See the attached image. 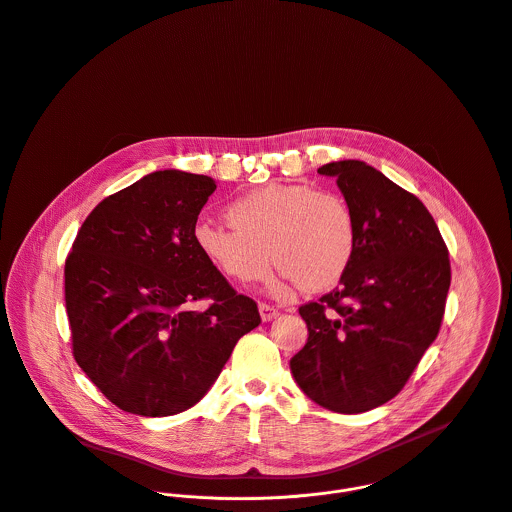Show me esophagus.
Listing matches in <instances>:
<instances>
[{"instance_id": "1", "label": "esophagus", "mask_w": 512, "mask_h": 512, "mask_svg": "<svg viewBox=\"0 0 512 512\" xmlns=\"http://www.w3.org/2000/svg\"><path fill=\"white\" fill-rule=\"evenodd\" d=\"M258 310H260V316H262L264 322H272L278 316V310L274 306H270V304H264V302L258 306Z\"/></svg>"}]
</instances>
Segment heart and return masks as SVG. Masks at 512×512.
<instances>
[{"label": "heart", "mask_w": 512, "mask_h": 512, "mask_svg": "<svg viewBox=\"0 0 512 512\" xmlns=\"http://www.w3.org/2000/svg\"><path fill=\"white\" fill-rule=\"evenodd\" d=\"M226 216L230 226L196 222L192 238L208 264L242 286L264 280L274 262L282 268L278 290L288 284L326 290L345 274L357 244L349 204L336 192L306 184L250 190Z\"/></svg>", "instance_id": "obj_1"}]
</instances>
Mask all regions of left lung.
<instances>
[{"mask_svg":"<svg viewBox=\"0 0 512 512\" xmlns=\"http://www.w3.org/2000/svg\"><path fill=\"white\" fill-rule=\"evenodd\" d=\"M336 176L357 244L340 286L300 308L306 345L290 359L300 389L336 413L393 399L435 341L451 286L449 250L411 192L363 161L318 169Z\"/></svg>","mask_w":512,"mask_h":512,"instance_id":"obj_1","label":"left lung"}]
</instances>
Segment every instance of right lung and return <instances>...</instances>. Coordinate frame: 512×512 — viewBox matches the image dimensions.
Returning <instances> with one entry per match:
<instances>
[{"mask_svg": "<svg viewBox=\"0 0 512 512\" xmlns=\"http://www.w3.org/2000/svg\"><path fill=\"white\" fill-rule=\"evenodd\" d=\"M214 190L204 174L151 172L93 208L65 260L75 361L127 413L167 417L198 403L260 324L256 302L194 244ZM200 299L208 309L193 308Z\"/></svg>", "mask_w": 512, "mask_h": 512, "instance_id": "1", "label": "right lung"}]
</instances>
